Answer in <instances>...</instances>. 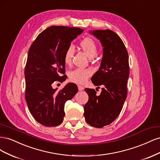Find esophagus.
Masks as SVG:
<instances>
[{
    "instance_id": "obj_1",
    "label": "esophagus",
    "mask_w": 160,
    "mask_h": 160,
    "mask_svg": "<svg viewBox=\"0 0 160 160\" xmlns=\"http://www.w3.org/2000/svg\"><path fill=\"white\" fill-rule=\"evenodd\" d=\"M78 89H79V91H82V90L84 89V88L81 85H78Z\"/></svg>"
}]
</instances>
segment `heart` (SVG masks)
<instances>
[{
  "mask_svg": "<svg viewBox=\"0 0 160 160\" xmlns=\"http://www.w3.org/2000/svg\"><path fill=\"white\" fill-rule=\"evenodd\" d=\"M80 47L83 51L90 58H93L98 54V47L96 42L91 38H85L80 43ZM75 52V47L70 45L65 52L63 60L65 65H69L71 63L72 57ZM92 75V71L87 68H76L69 72V77L71 81L75 83L83 84L87 81L89 77Z\"/></svg>",
  "mask_w": 160,
  "mask_h": 160,
  "instance_id": "heart-1",
  "label": "heart"
}]
</instances>
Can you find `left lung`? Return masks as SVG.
I'll return each mask as SVG.
<instances>
[{
  "instance_id": "8db88e82",
  "label": "left lung",
  "mask_w": 160,
  "mask_h": 160,
  "mask_svg": "<svg viewBox=\"0 0 160 160\" xmlns=\"http://www.w3.org/2000/svg\"><path fill=\"white\" fill-rule=\"evenodd\" d=\"M91 33L103 47L101 66L91 81L102 88L99 95L95 89H85L89 99L84 106V117L91 126L101 128L115 121L123 108L128 95L129 57L123 42L113 31L96 30Z\"/></svg>"
}]
</instances>
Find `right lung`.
I'll return each mask as SVG.
<instances>
[{
    "mask_svg": "<svg viewBox=\"0 0 160 160\" xmlns=\"http://www.w3.org/2000/svg\"><path fill=\"white\" fill-rule=\"evenodd\" d=\"M80 28L51 26L37 36L28 50L25 69V99L30 113L41 125H60L65 116V104L78 91L70 83L61 90L54 89L55 81L67 79L63 57L71 42L83 32Z\"/></svg>",
    "mask_w": 160,
    "mask_h": 160,
    "instance_id": "right-lung-1",
    "label": "right lung"
}]
</instances>
